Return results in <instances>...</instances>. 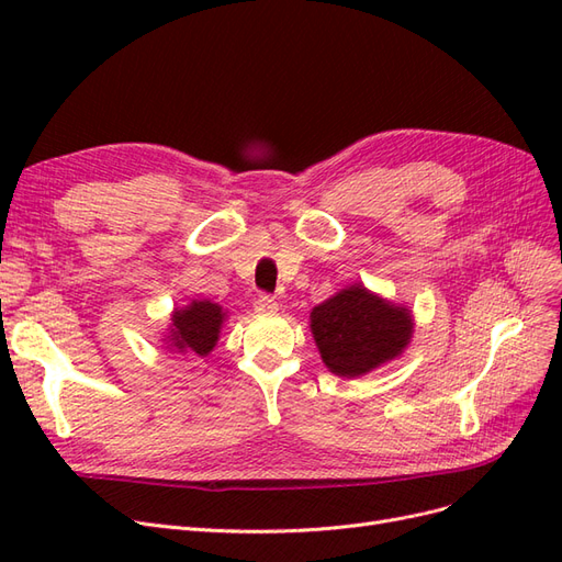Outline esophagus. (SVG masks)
Returning a JSON list of instances; mask_svg holds the SVG:
<instances>
[{
	"mask_svg": "<svg viewBox=\"0 0 562 562\" xmlns=\"http://www.w3.org/2000/svg\"><path fill=\"white\" fill-rule=\"evenodd\" d=\"M277 307L279 304L271 295H260L258 300H255V312H260V314H274Z\"/></svg>",
	"mask_w": 562,
	"mask_h": 562,
	"instance_id": "34e87169",
	"label": "esophagus"
}]
</instances>
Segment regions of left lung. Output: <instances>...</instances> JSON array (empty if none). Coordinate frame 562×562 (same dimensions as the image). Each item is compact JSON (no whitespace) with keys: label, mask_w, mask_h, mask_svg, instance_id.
Listing matches in <instances>:
<instances>
[{"label":"left lung","mask_w":562,"mask_h":562,"mask_svg":"<svg viewBox=\"0 0 562 562\" xmlns=\"http://www.w3.org/2000/svg\"><path fill=\"white\" fill-rule=\"evenodd\" d=\"M323 363L339 378H361L394 361L413 337V314L353 283L310 316Z\"/></svg>","instance_id":"8db88e82"}]
</instances>
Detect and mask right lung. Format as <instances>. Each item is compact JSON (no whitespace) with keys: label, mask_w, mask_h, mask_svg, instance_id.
I'll return each instance as SVG.
<instances>
[{"label":"right lung","mask_w":562,"mask_h":562,"mask_svg":"<svg viewBox=\"0 0 562 562\" xmlns=\"http://www.w3.org/2000/svg\"><path fill=\"white\" fill-rule=\"evenodd\" d=\"M225 312L211 300H192L187 307L171 314V328L166 335V349L190 356H209L225 323Z\"/></svg>","instance_id":"right-lung-1"}]
</instances>
